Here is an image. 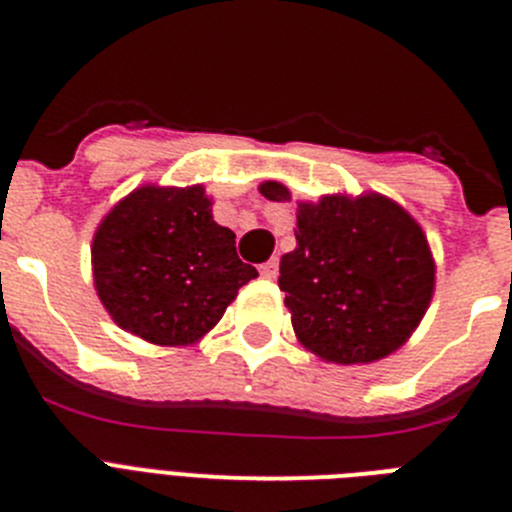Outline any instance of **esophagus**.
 Masks as SVG:
<instances>
[{
	"mask_svg": "<svg viewBox=\"0 0 512 512\" xmlns=\"http://www.w3.org/2000/svg\"><path fill=\"white\" fill-rule=\"evenodd\" d=\"M259 271H261V277H264V279H277L279 261L277 259H269V261H266V264L259 266Z\"/></svg>",
	"mask_w": 512,
	"mask_h": 512,
	"instance_id": "1",
	"label": "esophagus"
}]
</instances>
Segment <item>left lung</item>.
Masks as SVG:
<instances>
[{
  "label": "left lung",
  "mask_w": 512,
  "mask_h": 512,
  "mask_svg": "<svg viewBox=\"0 0 512 512\" xmlns=\"http://www.w3.org/2000/svg\"><path fill=\"white\" fill-rule=\"evenodd\" d=\"M259 192L289 200L279 182ZM295 238L279 264V289L307 351L333 364H369L413 336L431 305L436 264L408 210L377 192L325 194L297 205Z\"/></svg>",
  "instance_id": "obj_1"
}]
</instances>
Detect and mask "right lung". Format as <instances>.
Instances as JSON below:
<instances>
[{
  "label": "right lung",
  "instance_id": "add662e5",
  "mask_svg": "<svg viewBox=\"0 0 512 512\" xmlns=\"http://www.w3.org/2000/svg\"><path fill=\"white\" fill-rule=\"evenodd\" d=\"M94 287L122 330L156 346H189L259 277L212 220L202 184H143L122 197L92 241Z\"/></svg>",
  "mask_w": 512,
  "mask_h": 512
}]
</instances>
